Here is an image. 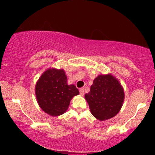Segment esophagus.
Segmentation results:
<instances>
[{
  "label": "esophagus",
  "mask_w": 155,
  "mask_h": 155,
  "mask_svg": "<svg viewBox=\"0 0 155 155\" xmlns=\"http://www.w3.org/2000/svg\"><path fill=\"white\" fill-rule=\"evenodd\" d=\"M84 88H81L80 90V94L82 95V96H83L84 95Z\"/></svg>",
  "instance_id": "esophagus-1"
}]
</instances>
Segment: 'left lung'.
Listing matches in <instances>:
<instances>
[{"label":"left lung","instance_id":"8db88e82","mask_svg":"<svg viewBox=\"0 0 155 155\" xmlns=\"http://www.w3.org/2000/svg\"><path fill=\"white\" fill-rule=\"evenodd\" d=\"M84 98L92 115L104 121L119 112L124 103V91L118 80L111 74L99 75Z\"/></svg>","mask_w":155,"mask_h":155}]
</instances>
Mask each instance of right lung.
<instances>
[{"label":"right lung","mask_w":155,"mask_h":155,"mask_svg":"<svg viewBox=\"0 0 155 155\" xmlns=\"http://www.w3.org/2000/svg\"><path fill=\"white\" fill-rule=\"evenodd\" d=\"M37 102L41 109L51 116H58L68 110L79 91L74 84H68L63 69L49 68L41 75L35 86Z\"/></svg>","instance_id":"1"}]
</instances>
